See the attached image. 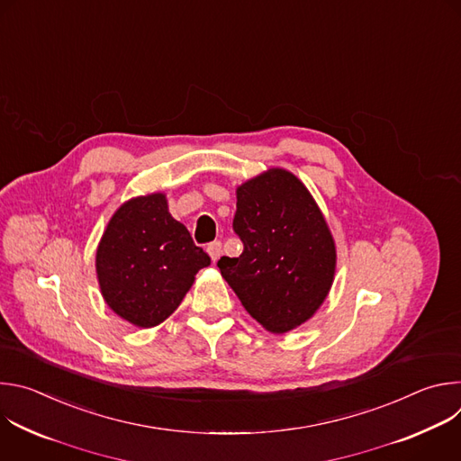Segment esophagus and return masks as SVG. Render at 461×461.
Instances as JSON below:
<instances>
[{
	"instance_id": "1",
	"label": "esophagus",
	"mask_w": 461,
	"mask_h": 461,
	"mask_svg": "<svg viewBox=\"0 0 461 461\" xmlns=\"http://www.w3.org/2000/svg\"><path fill=\"white\" fill-rule=\"evenodd\" d=\"M208 253H210L212 260H213V262H217V260L221 258V255H222V242H219V240L212 242V244L208 246Z\"/></svg>"
}]
</instances>
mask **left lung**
I'll return each instance as SVG.
<instances>
[{
  "label": "left lung",
  "mask_w": 461,
  "mask_h": 461,
  "mask_svg": "<svg viewBox=\"0 0 461 461\" xmlns=\"http://www.w3.org/2000/svg\"><path fill=\"white\" fill-rule=\"evenodd\" d=\"M233 230L239 257L217 267L246 312L272 334L315 315L332 288L338 251L308 187L288 169L270 167L237 185Z\"/></svg>",
  "instance_id": "left-lung-1"
}]
</instances>
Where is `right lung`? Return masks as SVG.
I'll list each match as a JSON object with an SVG mask.
<instances>
[{
  "label": "right lung",
  "mask_w": 461,
  "mask_h": 461,
  "mask_svg": "<svg viewBox=\"0 0 461 461\" xmlns=\"http://www.w3.org/2000/svg\"><path fill=\"white\" fill-rule=\"evenodd\" d=\"M212 258L171 217L166 193L125 201L96 248V279L105 304L127 322L153 328L182 303Z\"/></svg>",
  "instance_id": "obj_1"
}]
</instances>
